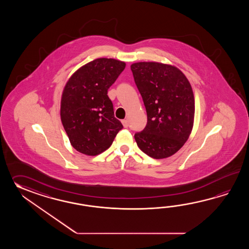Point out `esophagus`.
<instances>
[{
  "label": "esophagus",
  "mask_w": 249,
  "mask_h": 249,
  "mask_svg": "<svg viewBox=\"0 0 249 249\" xmlns=\"http://www.w3.org/2000/svg\"><path fill=\"white\" fill-rule=\"evenodd\" d=\"M122 124L124 127H128V121H127L126 119H124V120H122Z\"/></svg>",
  "instance_id": "obj_1"
}]
</instances>
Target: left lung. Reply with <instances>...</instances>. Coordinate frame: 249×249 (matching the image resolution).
Instances as JSON below:
<instances>
[{
    "instance_id": "1",
    "label": "left lung",
    "mask_w": 249,
    "mask_h": 249,
    "mask_svg": "<svg viewBox=\"0 0 249 249\" xmlns=\"http://www.w3.org/2000/svg\"><path fill=\"white\" fill-rule=\"evenodd\" d=\"M131 69L148 117L145 128L134 135L138 147L150 158H169L185 144L193 128L191 84L180 69L168 64L137 62Z\"/></svg>"
}]
</instances>
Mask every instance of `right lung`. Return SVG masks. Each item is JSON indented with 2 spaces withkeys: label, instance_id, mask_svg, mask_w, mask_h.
<instances>
[{
  "label": "right lung",
  "instance_id": "obj_1",
  "mask_svg": "<svg viewBox=\"0 0 249 249\" xmlns=\"http://www.w3.org/2000/svg\"><path fill=\"white\" fill-rule=\"evenodd\" d=\"M125 68L114 58H96L77 69L64 87L60 118L73 148L97 156L111 146L123 128L107 90Z\"/></svg>",
  "mask_w": 249,
  "mask_h": 249
}]
</instances>
